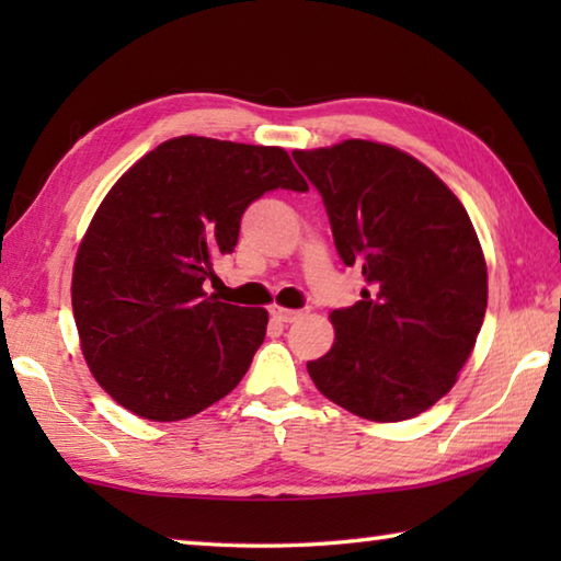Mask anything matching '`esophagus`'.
I'll list each match as a JSON object with an SVG mask.
<instances>
[{"label": "esophagus", "instance_id": "34e87169", "mask_svg": "<svg viewBox=\"0 0 561 561\" xmlns=\"http://www.w3.org/2000/svg\"><path fill=\"white\" fill-rule=\"evenodd\" d=\"M270 314H272V319H277L279 324H291V321H297L301 317L299 311L282 309V307H270Z\"/></svg>", "mask_w": 561, "mask_h": 561}]
</instances>
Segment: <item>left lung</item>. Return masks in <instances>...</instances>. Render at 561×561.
Here are the masks:
<instances>
[{
    "label": "left lung",
    "mask_w": 561,
    "mask_h": 561,
    "mask_svg": "<svg viewBox=\"0 0 561 561\" xmlns=\"http://www.w3.org/2000/svg\"><path fill=\"white\" fill-rule=\"evenodd\" d=\"M324 201L339 257L368 287L331 311L336 339L309 376L376 423L408 421L458 381L488 309V267L450 187L403 150L344 140L294 150Z\"/></svg>",
    "instance_id": "left-lung-1"
}]
</instances>
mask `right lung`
<instances>
[{"label": "right lung", "instance_id": "right-lung-1", "mask_svg": "<svg viewBox=\"0 0 561 561\" xmlns=\"http://www.w3.org/2000/svg\"><path fill=\"white\" fill-rule=\"evenodd\" d=\"M309 185L287 150L180 136L150 150L103 197L73 264L71 304L91 374L148 421H183L242 381L267 309L207 297L247 207Z\"/></svg>", "mask_w": 561, "mask_h": 561}]
</instances>
